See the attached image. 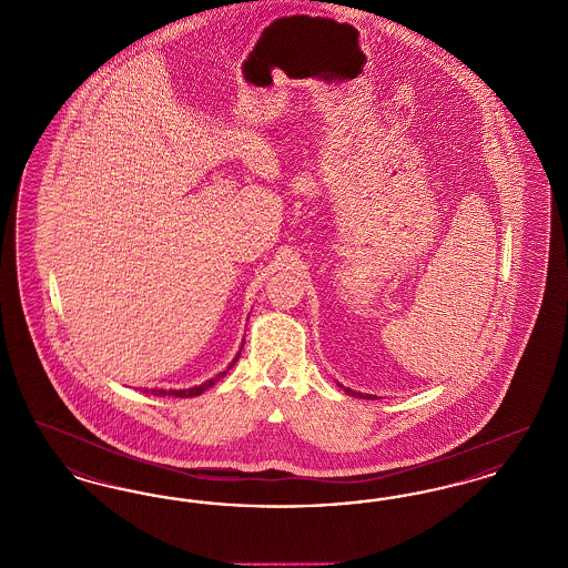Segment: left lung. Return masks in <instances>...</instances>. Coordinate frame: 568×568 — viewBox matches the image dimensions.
Instances as JSON below:
<instances>
[{
	"label": "left lung",
	"instance_id": "obj_1",
	"mask_svg": "<svg viewBox=\"0 0 568 568\" xmlns=\"http://www.w3.org/2000/svg\"><path fill=\"white\" fill-rule=\"evenodd\" d=\"M345 392H347L349 396H359V398H368V400H375V396H371V394H368V396H364V394H357V392H353V389H347V387H345Z\"/></svg>",
	"mask_w": 568,
	"mask_h": 568
}]
</instances>
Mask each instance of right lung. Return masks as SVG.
I'll return each instance as SVG.
<instances>
[{
    "label": "right lung",
    "instance_id": "add662e5",
    "mask_svg": "<svg viewBox=\"0 0 568 568\" xmlns=\"http://www.w3.org/2000/svg\"><path fill=\"white\" fill-rule=\"evenodd\" d=\"M239 357H241V353L232 359V364H230V368L239 362ZM227 368V371H230ZM227 371H223V373H219L215 378H211V381H206V383H202V385H195V387H190V389H151V394L153 396H176V398H191V396H200L204 389H209L211 385H215V381H219L221 377H225L227 375ZM142 392H149V389H142Z\"/></svg>",
    "mask_w": 568,
    "mask_h": 568
}]
</instances>
